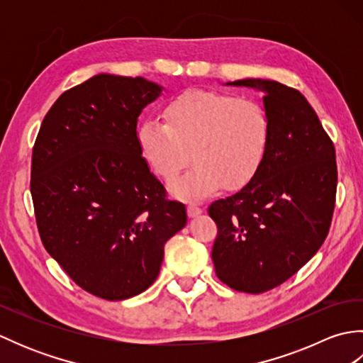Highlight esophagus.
<instances>
[{
	"instance_id": "34e87169",
	"label": "esophagus",
	"mask_w": 363,
	"mask_h": 363,
	"mask_svg": "<svg viewBox=\"0 0 363 363\" xmlns=\"http://www.w3.org/2000/svg\"><path fill=\"white\" fill-rule=\"evenodd\" d=\"M187 213H189V217L194 218V217H198V215H201L203 209L198 204H189L187 206Z\"/></svg>"
}]
</instances>
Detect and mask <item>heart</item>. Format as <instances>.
Instances as JSON below:
<instances>
[{
	"instance_id": "b5f03b06",
	"label": "heart",
	"mask_w": 363,
	"mask_h": 363,
	"mask_svg": "<svg viewBox=\"0 0 363 363\" xmlns=\"http://www.w3.org/2000/svg\"><path fill=\"white\" fill-rule=\"evenodd\" d=\"M164 120L146 118L137 129L142 156L165 182L196 164L169 186L177 198L203 199L223 186L242 189L267 157L272 120L260 103L215 90L190 89L164 107Z\"/></svg>"
}]
</instances>
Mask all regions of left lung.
Masks as SVG:
<instances>
[{"label":"left lung","instance_id":"left-lung-1","mask_svg":"<svg viewBox=\"0 0 363 363\" xmlns=\"http://www.w3.org/2000/svg\"><path fill=\"white\" fill-rule=\"evenodd\" d=\"M228 86L264 91L272 138L252 181L209 207L218 226L212 260L230 289L264 293L295 274L325 242L335 206V150L298 90L251 78Z\"/></svg>","mask_w":363,"mask_h":363}]
</instances>
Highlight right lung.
<instances>
[{"mask_svg":"<svg viewBox=\"0 0 363 363\" xmlns=\"http://www.w3.org/2000/svg\"><path fill=\"white\" fill-rule=\"evenodd\" d=\"M156 82L101 73L64 91L33 150L30 195L45 250L81 289L107 301L156 281L186 206L165 198L137 142Z\"/></svg>","mask_w":363,"mask_h":363,"instance_id":"add662e5","label":"right lung"}]
</instances>
